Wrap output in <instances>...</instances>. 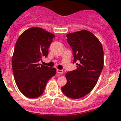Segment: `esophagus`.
Returning a JSON list of instances; mask_svg holds the SVG:
<instances>
[{"mask_svg": "<svg viewBox=\"0 0 121 121\" xmlns=\"http://www.w3.org/2000/svg\"><path fill=\"white\" fill-rule=\"evenodd\" d=\"M56 72H57V73H60V74L63 73V71L61 70H59V69H57Z\"/></svg>", "mask_w": 121, "mask_h": 121, "instance_id": "1", "label": "esophagus"}]
</instances>
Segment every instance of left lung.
<instances>
[{
	"label": "left lung",
	"instance_id": "8db88e82",
	"mask_svg": "<svg viewBox=\"0 0 121 121\" xmlns=\"http://www.w3.org/2000/svg\"><path fill=\"white\" fill-rule=\"evenodd\" d=\"M73 53L77 69L66 73L67 82L61 87L63 93L72 99H80L95 86L104 66L102 45L91 32L81 30L66 35Z\"/></svg>",
	"mask_w": 121,
	"mask_h": 121
}]
</instances>
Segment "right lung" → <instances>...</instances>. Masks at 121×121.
<instances>
[{
	"mask_svg": "<svg viewBox=\"0 0 121 121\" xmlns=\"http://www.w3.org/2000/svg\"><path fill=\"white\" fill-rule=\"evenodd\" d=\"M55 35L38 27L29 28L16 41L12 59L14 80L19 90L29 98L43 93L48 81L56 73L55 68L39 63L48 55Z\"/></svg>",
	"mask_w": 121,
	"mask_h": 121,
	"instance_id": "right-lung-1",
	"label": "right lung"
}]
</instances>
